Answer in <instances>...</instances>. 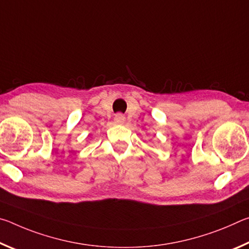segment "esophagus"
Returning a JSON list of instances; mask_svg holds the SVG:
<instances>
[{
  "mask_svg": "<svg viewBox=\"0 0 249 249\" xmlns=\"http://www.w3.org/2000/svg\"><path fill=\"white\" fill-rule=\"evenodd\" d=\"M114 122L115 124H119V125H123L125 123V116L123 114H121V113H119V114H116L115 117H114Z\"/></svg>",
  "mask_w": 249,
  "mask_h": 249,
  "instance_id": "esophagus-1",
  "label": "esophagus"
}]
</instances>
